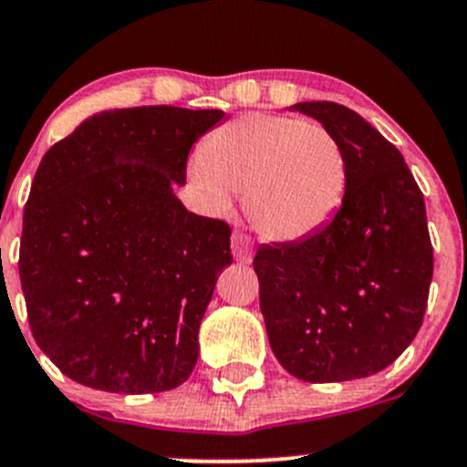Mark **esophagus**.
I'll list each match as a JSON object with an SVG mask.
<instances>
[{
    "mask_svg": "<svg viewBox=\"0 0 467 467\" xmlns=\"http://www.w3.org/2000/svg\"><path fill=\"white\" fill-rule=\"evenodd\" d=\"M233 253L239 262H251L253 257V239L246 233H234L233 234Z\"/></svg>",
    "mask_w": 467,
    "mask_h": 467,
    "instance_id": "esophagus-1",
    "label": "esophagus"
}]
</instances>
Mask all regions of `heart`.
I'll list each match as a JSON object with an SVG mask.
<instances>
[{"label": "heart", "mask_w": 467, "mask_h": 467, "mask_svg": "<svg viewBox=\"0 0 467 467\" xmlns=\"http://www.w3.org/2000/svg\"><path fill=\"white\" fill-rule=\"evenodd\" d=\"M192 181L214 212L244 194L253 228L296 242L323 228L346 194L343 146L327 126L285 115H244L212 130Z\"/></svg>", "instance_id": "heart-1"}]
</instances>
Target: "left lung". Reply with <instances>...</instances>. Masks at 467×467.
I'll return each mask as SVG.
<instances>
[{"label": "left lung", "mask_w": 467, "mask_h": 467, "mask_svg": "<svg viewBox=\"0 0 467 467\" xmlns=\"http://www.w3.org/2000/svg\"><path fill=\"white\" fill-rule=\"evenodd\" d=\"M343 146L348 182L327 225L253 260L273 355L312 384L368 378L416 338L430 298L434 248L425 199L402 153L355 110L296 103Z\"/></svg>", "instance_id": "obj_1"}]
</instances>
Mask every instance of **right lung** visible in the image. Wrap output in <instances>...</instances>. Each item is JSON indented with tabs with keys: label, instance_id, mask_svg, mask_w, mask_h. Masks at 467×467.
<instances>
[{
	"label": "right lung",
	"instance_id": "obj_1",
	"mask_svg": "<svg viewBox=\"0 0 467 467\" xmlns=\"http://www.w3.org/2000/svg\"><path fill=\"white\" fill-rule=\"evenodd\" d=\"M223 110L142 106L83 121L42 158L25 207L20 282L37 348L110 393L181 386L199 359L230 225L173 196Z\"/></svg>",
	"mask_w": 467,
	"mask_h": 467
}]
</instances>
